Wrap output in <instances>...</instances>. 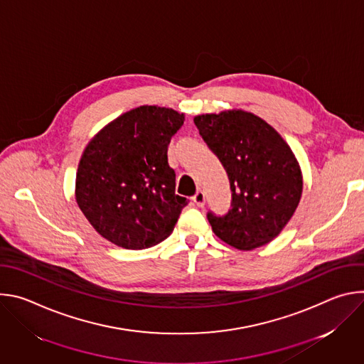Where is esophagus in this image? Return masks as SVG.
<instances>
[{
    "instance_id": "obj_1",
    "label": "esophagus",
    "mask_w": 364,
    "mask_h": 364,
    "mask_svg": "<svg viewBox=\"0 0 364 364\" xmlns=\"http://www.w3.org/2000/svg\"><path fill=\"white\" fill-rule=\"evenodd\" d=\"M193 201H194L198 207H203L204 203H205V196H204V193H203L201 190L197 191V193L193 196Z\"/></svg>"
}]
</instances>
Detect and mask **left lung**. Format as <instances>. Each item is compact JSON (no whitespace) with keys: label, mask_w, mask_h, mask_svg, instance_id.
I'll list each match as a JSON object with an SVG mask.
<instances>
[{"label":"left lung","mask_w":364,"mask_h":364,"mask_svg":"<svg viewBox=\"0 0 364 364\" xmlns=\"http://www.w3.org/2000/svg\"><path fill=\"white\" fill-rule=\"evenodd\" d=\"M194 124L225 167L232 190L229 212L207 213L228 245L250 250L274 240L295 213L302 174L284 138L264 119L237 111L197 115Z\"/></svg>","instance_id":"8db88e82"}]
</instances>
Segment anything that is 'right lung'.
<instances>
[{
	"label": "right lung",
	"instance_id": "obj_1",
	"mask_svg": "<svg viewBox=\"0 0 364 364\" xmlns=\"http://www.w3.org/2000/svg\"><path fill=\"white\" fill-rule=\"evenodd\" d=\"M183 122L184 115L174 109L144 105L90 139L76 173V201L102 237L138 250L171 235L188 203L176 194L167 159Z\"/></svg>",
	"mask_w": 364,
	"mask_h": 364
}]
</instances>
